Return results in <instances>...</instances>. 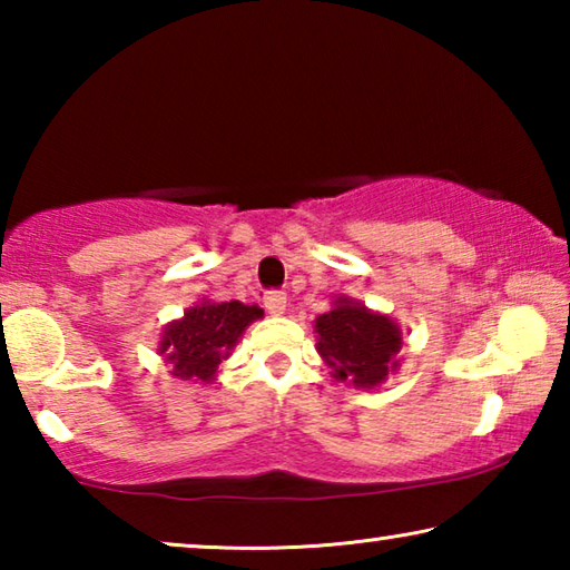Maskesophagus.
<instances>
[{"label": "esophagus", "instance_id": "1", "mask_svg": "<svg viewBox=\"0 0 570 570\" xmlns=\"http://www.w3.org/2000/svg\"><path fill=\"white\" fill-rule=\"evenodd\" d=\"M264 306L268 314L282 316L286 312V294L278 292V288H272V292L264 294Z\"/></svg>", "mask_w": 570, "mask_h": 570}]
</instances>
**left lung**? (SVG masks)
Segmentation results:
<instances>
[{
  "mask_svg": "<svg viewBox=\"0 0 570 570\" xmlns=\"http://www.w3.org/2000/svg\"><path fill=\"white\" fill-rule=\"evenodd\" d=\"M314 330L320 334L316 350L336 380H350L354 387H374L397 366L394 354L402 346L400 326L350 298H340L332 312L316 320Z\"/></svg>",
  "mask_w": 570,
  "mask_h": 570,
  "instance_id": "obj_1",
  "label": "left lung"
}]
</instances>
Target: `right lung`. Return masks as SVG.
I'll return each mask as SVG.
<instances>
[{
  "instance_id": "obj_1",
  "label": "right lung",
  "mask_w": 570,
  "mask_h": 570,
  "mask_svg": "<svg viewBox=\"0 0 570 570\" xmlns=\"http://www.w3.org/2000/svg\"><path fill=\"white\" fill-rule=\"evenodd\" d=\"M262 314L258 306L240 302H204L163 332L160 354H166L176 377L210 382L220 360H226L246 326Z\"/></svg>"
}]
</instances>
